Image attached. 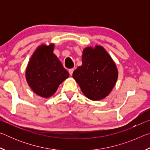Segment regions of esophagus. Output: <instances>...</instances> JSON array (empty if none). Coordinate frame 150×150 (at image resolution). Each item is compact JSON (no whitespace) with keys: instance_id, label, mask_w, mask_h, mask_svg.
<instances>
[{"instance_id":"obj_1","label":"esophagus","mask_w":150,"mask_h":150,"mask_svg":"<svg viewBox=\"0 0 150 150\" xmlns=\"http://www.w3.org/2000/svg\"><path fill=\"white\" fill-rule=\"evenodd\" d=\"M73 71H74V69H69V73L70 75H72Z\"/></svg>"}]
</instances>
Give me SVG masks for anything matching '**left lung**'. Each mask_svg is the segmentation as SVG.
<instances>
[{
  "mask_svg": "<svg viewBox=\"0 0 150 150\" xmlns=\"http://www.w3.org/2000/svg\"><path fill=\"white\" fill-rule=\"evenodd\" d=\"M118 71L110 55L100 45L83 50L82 65L73 73L86 97L100 100L106 97L117 81Z\"/></svg>",
  "mask_w": 150,
  "mask_h": 150,
  "instance_id": "left-lung-1",
  "label": "left lung"
}]
</instances>
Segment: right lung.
I'll return each instance as SVG.
<instances>
[{"mask_svg":"<svg viewBox=\"0 0 150 150\" xmlns=\"http://www.w3.org/2000/svg\"><path fill=\"white\" fill-rule=\"evenodd\" d=\"M54 44H42L30 57L26 70L29 87L36 95L50 98L69 74L54 54Z\"/></svg>","mask_w":150,"mask_h":150,"instance_id":"obj_1","label":"right lung"}]
</instances>
